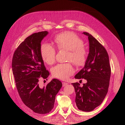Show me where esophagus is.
Returning a JSON list of instances; mask_svg holds the SVG:
<instances>
[{"mask_svg": "<svg viewBox=\"0 0 125 125\" xmlns=\"http://www.w3.org/2000/svg\"><path fill=\"white\" fill-rule=\"evenodd\" d=\"M68 85V83H66V82H62V86H65L66 85Z\"/></svg>", "mask_w": 125, "mask_h": 125, "instance_id": "34e87169", "label": "esophagus"}]
</instances>
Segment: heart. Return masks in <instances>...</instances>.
<instances>
[{
	"label": "heart",
	"instance_id": "heart-1",
	"mask_svg": "<svg viewBox=\"0 0 125 125\" xmlns=\"http://www.w3.org/2000/svg\"><path fill=\"white\" fill-rule=\"evenodd\" d=\"M55 42L59 50L68 51V60L75 65L81 66L86 61L88 51L83 46L84 42L81 37L72 32L62 33L57 35ZM41 52L43 61L48 65L53 63L56 59V51L52 44L44 43L41 45ZM52 73L54 77L65 80L74 73L71 63H59L52 68Z\"/></svg>",
	"mask_w": 125,
	"mask_h": 125
}]
</instances>
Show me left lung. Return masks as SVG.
Here are the masks:
<instances>
[{
	"instance_id": "obj_1",
	"label": "left lung",
	"mask_w": 125,
	"mask_h": 125,
	"mask_svg": "<svg viewBox=\"0 0 125 125\" xmlns=\"http://www.w3.org/2000/svg\"><path fill=\"white\" fill-rule=\"evenodd\" d=\"M88 36L89 53L84 67L75 75V79L87 81L82 86L78 82L72 84L75 92V102L79 110L90 112L102 103L108 92L111 69L106 50L90 34Z\"/></svg>"
}]
</instances>
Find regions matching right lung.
<instances>
[{
    "mask_svg": "<svg viewBox=\"0 0 125 125\" xmlns=\"http://www.w3.org/2000/svg\"><path fill=\"white\" fill-rule=\"evenodd\" d=\"M47 31L30 35L15 51L12 68L18 92L23 103L37 114L50 113L54 106L55 97L62 86L59 80L54 79L43 88L40 79H46L50 73L44 66L41 52V41Z\"/></svg>",
    "mask_w": 125,
    "mask_h": 125,
    "instance_id": "right-lung-1",
    "label": "right lung"
}]
</instances>
